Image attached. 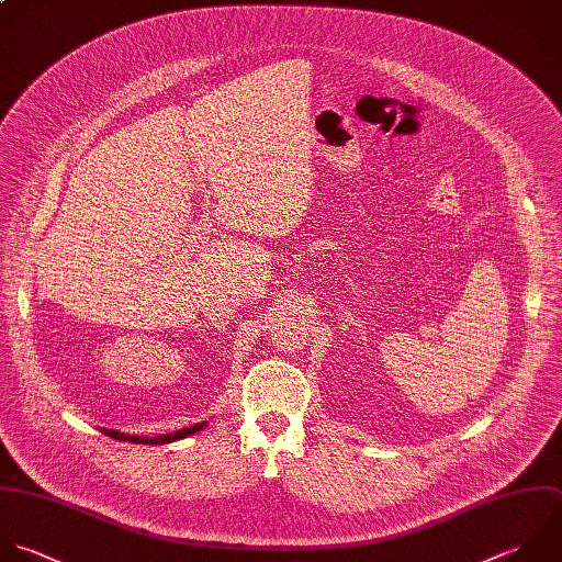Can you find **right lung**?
I'll use <instances>...</instances> for the list:
<instances>
[{
	"mask_svg": "<svg viewBox=\"0 0 562 562\" xmlns=\"http://www.w3.org/2000/svg\"><path fill=\"white\" fill-rule=\"evenodd\" d=\"M203 425H194V427H188V429H181V431H175V434H166V436H157V438H139V436H126V434H117V431H111V429H102V434H106L109 438L113 440H122V442H135V445H168V442H175V440H181V438H188L196 431H201Z\"/></svg>",
	"mask_w": 562,
	"mask_h": 562,
	"instance_id": "obj_1",
	"label": "right lung"
}]
</instances>
